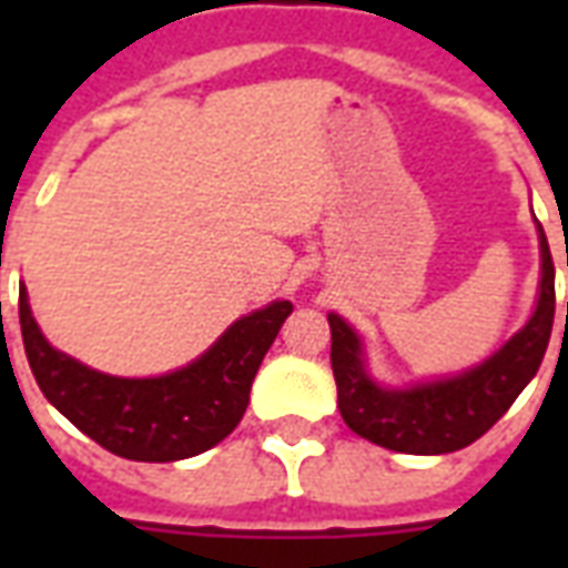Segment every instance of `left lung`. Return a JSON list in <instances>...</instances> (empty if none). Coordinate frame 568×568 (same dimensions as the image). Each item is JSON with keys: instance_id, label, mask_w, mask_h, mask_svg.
Returning <instances> with one entry per match:
<instances>
[{"instance_id": "obj_1", "label": "left lung", "mask_w": 568, "mask_h": 568, "mask_svg": "<svg viewBox=\"0 0 568 568\" xmlns=\"http://www.w3.org/2000/svg\"><path fill=\"white\" fill-rule=\"evenodd\" d=\"M536 231L541 280L532 316L493 356L463 374L386 386L368 371L365 341L356 328L344 316L328 313L337 407L346 426L386 450L438 456L463 450L493 428V423H499L514 398L524 393L526 383L536 377L554 328V261L548 236L538 222Z\"/></svg>"}]
</instances>
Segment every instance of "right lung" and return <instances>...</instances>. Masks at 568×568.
<instances>
[{"mask_svg":"<svg viewBox=\"0 0 568 568\" xmlns=\"http://www.w3.org/2000/svg\"><path fill=\"white\" fill-rule=\"evenodd\" d=\"M288 313V301H271L227 325L185 368L158 377H115L48 344L20 285L23 349L44 398L100 447L136 463H175L227 438L246 414L261 358Z\"/></svg>","mask_w":568,"mask_h":568,"instance_id":"obj_1","label":"right lung"}]
</instances>
